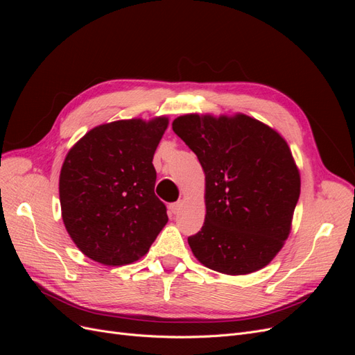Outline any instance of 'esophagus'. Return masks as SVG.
Instances as JSON below:
<instances>
[{
    "label": "esophagus",
    "instance_id": "34e87169",
    "mask_svg": "<svg viewBox=\"0 0 355 355\" xmlns=\"http://www.w3.org/2000/svg\"><path fill=\"white\" fill-rule=\"evenodd\" d=\"M182 206H184V201L171 202L170 206H168V211H170V214H176V213H179V210L182 209Z\"/></svg>",
    "mask_w": 355,
    "mask_h": 355
}]
</instances>
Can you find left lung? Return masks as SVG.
<instances>
[{
	"instance_id": "1",
	"label": "left lung",
	"mask_w": 355,
	"mask_h": 355,
	"mask_svg": "<svg viewBox=\"0 0 355 355\" xmlns=\"http://www.w3.org/2000/svg\"><path fill=\"white\" fill-rule=\"evenodd\" d=\"M206 176V218L188 239L213 271L245 275L270 263L292 230L300 175L284 137L245 114H187L171 123Z\"/></svg>"
}]
</instances>
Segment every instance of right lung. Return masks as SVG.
<instances>
[{"label":"right lung","instance_id":"1","mask_svg":"<svg viewBox=\"0 0 355 355\" xmlns=\"http://www.w3.org/2000/svg\"><path fill=\"white\" fill-rule=\"evenodd\" d=\"M166 115L96 125L65 157L59 176L62 219L92 261L121 266L141 259L164 228L166 206L155 192V149Z\"/></svg>","mask_w":355,"mask_h":355}]
</instances>
